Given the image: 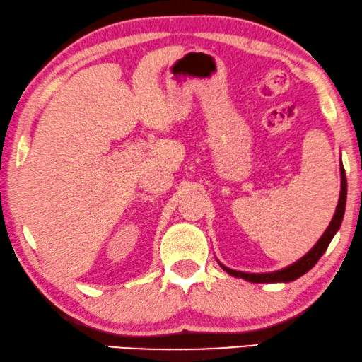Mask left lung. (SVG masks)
I'll use <instances>...</instances> for the list:
<instances>
[{"mask_svg": "<svg viewBox=\"0 0 362 362\" xmlns=\"http://www.w3.org/2000/svg\"><path fill=\"white\" fill-rule=\"evenodd\" d=\"M339 172H341V190H339L338 206H336L333 220L329 221L327 231L322 234V238L318 239L317 244H315V246L310 249V251L305 254L303 257H300L297 262H293V264H290V266L281 269V271H274V272L249 274V272H241V271H233V269L223 266V264L220 262V266H221L223 271H226L233 277L244 279V281L256 282V284H264V282H292V281H295V279L302 277L303 274H307L310 269H312L315 264L318 262V259L323 256V252L327 251L328 244L332 243L333 236L339 230L341 221H343L344 208H346V193H348V185H346V174H344L343 164H341Z\"/></svg>", "mask_w": 362, "mask_h": 362, "instance_id": "obj_1", "label": "left lung"}]
</instances>
